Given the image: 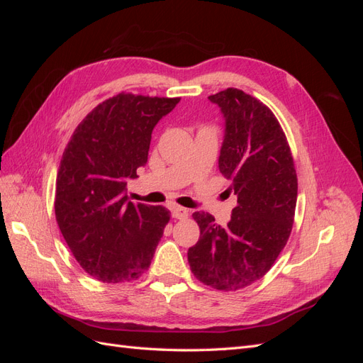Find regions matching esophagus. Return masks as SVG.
<instances>
[{
  "instance_id": "obj_1",
  "label": "esophagus",
  "mask_w": 363,
  "mask_h": 363,
  "mask_svg": "<svg viewBox=\"0 0 363 363\" xmlns=\"http://www.w3.org/2000/svg\"><path fill=\"white\" fill-rule=\"evenodd\" d=\"M171 212H172V216H174L175 219H186V218L189 216V211H188V208L180 207V206H172V207H171Z\"/></svg>"
}]
</instances>
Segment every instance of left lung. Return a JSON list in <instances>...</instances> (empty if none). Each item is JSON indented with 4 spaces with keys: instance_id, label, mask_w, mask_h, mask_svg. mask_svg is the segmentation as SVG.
<instances>
[{
    "instance_id": "obj_1",
    "label": "left lung",
    "mask_w": 363,
    "mask_h": 363,
    "mask_svg": "<svg viewBox=\"0 0 363 363\" xmlns=\"http://www.w3.org/2000/svg\"><path fill=\"white\" fill-rule=\"evenodd\" d=\"M225 119L219 171L238 196L227 225L192 216L200 239L188 251L194 276L218 291H238L271 269L286 245L296 206V172L277 118L257 98L228 87L208 96Z\"/></svg>"
}]
</instances>
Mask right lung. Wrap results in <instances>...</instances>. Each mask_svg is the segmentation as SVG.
<instances>
[{"mask_svg":"<svg viewBox=\"0 0 363 363\" xmlns=\"http://www.w3.org/2000/svg\"><path fill=\"white\" fill-rule=\"evenodd\" d=\"M179 101L121 92L87 113L65 148L56 221L75 260L103 283L139 279L169 221L163 206L128 201L125 186L148 160L152 128Z\"/></svg>","mask_w":363,"mask_h":363,"instance_id":"obj_1","label":"right lung"}]
</instances>
